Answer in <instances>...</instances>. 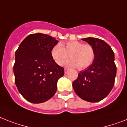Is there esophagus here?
I'll list each match as a JSON object with an SVG mask.
<instances>
[{
    "mask_svg": "<svg viewBox=\"0 0 127 127\" xmlns=\"http://www.w3.org/2000/svg\"><path fill=\"white\" fill-rule=\"evenodd\" d=\"M68 72V70L67 68H64V73H65V74H67Z\"/></svg>",
    "mask_w": 127,
    "mask_h": 127,
    "instance_id": "esophagus-1",
    "label": "esophagus"
}]
</instances>
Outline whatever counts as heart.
Instances as JSON below:
<instances>
[{"instance_id":"obj_1","label":"heart","mask_w":127,"mask_h":127,"mask_svg":"<svg viewBox=\"0 0 127 127\" xmlns=\"http://www.w3.org/2000/svg\"><path fill=\"white\" fill-rule=\"evenodd\" d=\"M69 55L71 59L67 62V65L84 69L93 63L95 54L91 45L75 40L57 44L51 50V57L59 66L64 63Z\"/></svg>"}]
</instances>
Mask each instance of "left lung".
Returning <instances> with one entry per match:
<instances>
[{"instance_id": "8db88e82", "label": "left lung", "mask_w": 127, "mask_h": 127, "mask_svg": "<svg viewBox=\"0 0 127 127\" xmlns=\"http://www.w3.org/2000/svg\"><path fill=\"white\" fill-rule=\"evenodd\" d=\"M82 40L93 47L95 59L88 68L80 71L72 86L81 99L96 102L106 97L114 87L117 71L114 53L104 40L91 37Z\"/></svg>"}]
</instances>
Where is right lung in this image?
I'll use <instances>...</instances> for the list:
<instances>
[{"label": "right lung", "instance_id": "right-lung-1", "mask_svg": "<svg viewBox=\"0 0 127 127\" xmlns=\"http://www.w3.org/2000/svg\"><path fill=\"white\" fill-rule=\"evenodd\" d=\"M58 42L49 35L31 34L15 51V85L30 102H44L56 93L57 81L64 74V68L55 63L51 56V49Z\"/></svg>", "mask_w": 127, "mask_h": 127}]
</instances>
